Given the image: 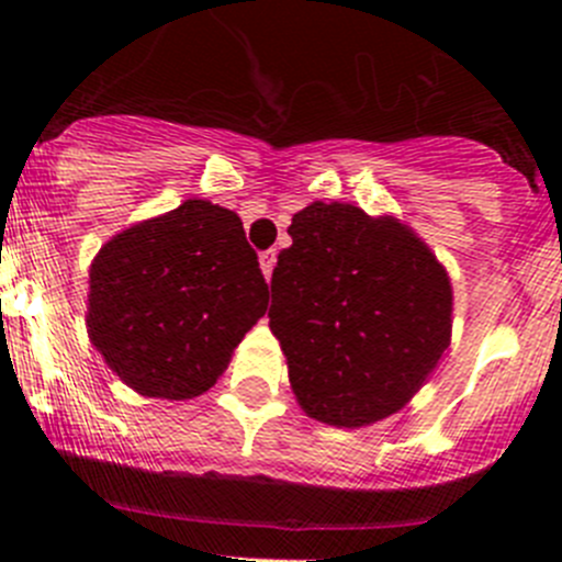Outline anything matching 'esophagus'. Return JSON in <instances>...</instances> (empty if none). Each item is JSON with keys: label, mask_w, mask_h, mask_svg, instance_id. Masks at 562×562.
<instances>
[{"label": "esophagus", "mask_w": 562, "mask_h": 562, "mask_svg": "<svg viewBox=\"0 0 562 562\" xmlns=\"http://www.w3.org/2000/svg\"><path fill=\"white\" fill-rule=\"evenodd\" d=\"M277 266V251L269 249V251H262L260 255V269L262 274H266V280H271V271H274Z\"/></svg>", "instance_id": "obj_1"}]
</instances>
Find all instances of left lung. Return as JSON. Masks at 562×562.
I'll list each match as a JSON object with an SVG mask.
<instances>
[{
	"mask_svg": "<svg viewBox=\"0 0 562 562\" xmlns=\"http://www.w3.org/2000/svg\"><path fill=\"white\" fill-rule=\"evenodd\" d=\"M271 274V333L300 406L369 426L412 401L451 341V282L394 218L313 201L288 226Z\"/></svg>",
	"mask_w": 562,
	"mask_h": 562,
	"instance_id": "8db88e82",
	"label": "left lung"
}]
</instances>
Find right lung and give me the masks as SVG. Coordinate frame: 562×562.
Listing matches in <instances>:
<instances>
[{
	"label": "right lung",
	"mask_w": 562,
	"mask_h": 562,
	"mask_svg": "<svg viewBox=\"0 0 562 562\" xmlns=\"http://www.w3.org/2000/svg\"><path fill=\"white\" fill-rule=\"evenodd\" d=\"M269 307L240 218L210 201L111 237L89 271V336L131 389L184 401L224 375Z\"/></svg>",
	"instance_id": "1"
}]
</instances>
